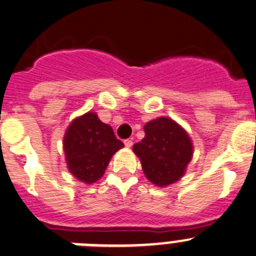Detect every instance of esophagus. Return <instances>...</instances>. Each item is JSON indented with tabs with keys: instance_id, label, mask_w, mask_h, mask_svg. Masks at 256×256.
I'll use <instances>...</instances> for the list:
<instances>
[{
	"instance_id": "34e87169",
	"label": "esophagus",
	"mask_w": 256,
	"mask_h": 256,
	"mask_svg": "<svg viewBox=\"0 0 256 256\" xmlns=\"http://www.w3.org/2000/svg\"><path fill=\"white\" fill-rule=\"evenodd\" d=\"M124 144H126V147H132V146H133V140H132V138L124 140Z\"/></svg>"
}]
</instances>
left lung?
<instances>
[{
	"label": "left lung",
	"instance_id": "1",
	"mask_svg": "<svg viewBox=\"0 0 256 256\" xmlns=\"http://www.w3.org/2000/svg\"><path fill=\"white\" fill-rule=\"evenodd\" d=\"M146 137L133 146L146 177L157 186L178 181L192 157V143L184 128L170 118L154 119L144 126Z\"/></svg>",
	"mask_w": 256,
	"mask_h": 256
}]
</instances>
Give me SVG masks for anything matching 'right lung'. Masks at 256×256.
Wrapping results in <instances>:
<instances>
[{"instance_id":"add662e5","label":"right lung","mask_w":256,"mask_h":256,"mask_svg":"<svg viewBox=\"0 0 256 256\" xmlns=\"http://www.w3.org/2000/svg\"><path fill=\"white\" fill-rule=\"evenodd\" d=\"M124 147L112 126L98 119L96 113L79 116L68 128L64 150L68 168L85 184H94L106 172L112 156Z\"/></svg>"}]
</instances>
